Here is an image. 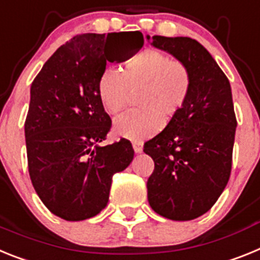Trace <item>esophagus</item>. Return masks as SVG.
Masks as SVG:
<instances>
[{
	"label": "esophagus",
	"instance_id": "obj_1",
	"mask_svg": "<svg viewBox=\"0 0 260 260\" xmlns=\"http://www.w3.org/2000/svg\"><path fill=\"white\" fill-rule=\"evenodd\" d=\"M132 146H133V150H135V153L143 152V143H140V141H135V143H132Z\"/></svg>",
	"mask_w": 260,
	"mask_h": 260
}]
</instances>
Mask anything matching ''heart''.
I'll use <instances>...</instances> for the list:
<instances>
[{
    "mask_svg": "<svg viewBox=\"0 0 260 260\" xmlns=\"http://www.w3.org/2000/svg\"><path fill=\"white\" fill-rule=\"evenodd\" d=\"M191 87L192 76L184 62L146 49L124 65L121 73L103 72L98 95L108 114L119 115L129 106L131 94L141 92L137 99L141 111L119 117L114 132L131 141H143L161 131L164 119L170 120L184 107Z\"/></svg>",
    "mask_w": 260,
    "mask_h": 260,
    "instance_id": "1",
    "label": "heart"
}]
</instances>
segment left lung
I'll list each match as a JSON object with an SVG mask.
<instances>
[{
    "instance_id": "1",
    "label": "left lung",
    "mask_w": 260,
    "mask_h": 260,
    "mask_svg": "<svg viewBox=\"0 0 260 260\" xmlns=\"http://www.w3.org/2000/svg\"><path fill=\"white\" fill-rule=\"evenodd\" d=\"M191 71L192 87L184 107L144 145L153 158L148 200L153 211L174 221L200 217L213 207L232 170L237 120L229 80L195 39L146 36Z\"/></svg>"
}]
</instances>
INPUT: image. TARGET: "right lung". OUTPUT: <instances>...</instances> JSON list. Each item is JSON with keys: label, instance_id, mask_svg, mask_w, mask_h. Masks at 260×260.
I'll use <instances>...</instances> for the list:
<instances>
[{"label": "right lung", "instance_id": "add662e5", "mask_svg": "<svg viewBox=\"0 0 260 260\" xmlns=\"http://www.w3.org/2000/svg\"><path fill=\"white\" fill-rule=\"evenodd\" d=\"M83 34L47 60L31 85L24 123L28 173L47 208L67 221L94 217L108 203L112 175L132 162L125 139L102 146L111 119L99 101L107 61L144 46L141 32Z\"/></svg>", "mask_w": 260, "mask_h": 260}]
</instances>
